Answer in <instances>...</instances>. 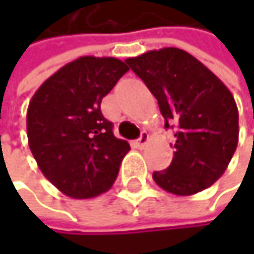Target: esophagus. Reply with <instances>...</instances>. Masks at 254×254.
<instances>
[{"instance_id": "esophagus-1", "label": "esophagus", "mask_w": 254, "mask_h": 254, "mask_svg": "<svg viewBox=\"0 0 254 254\" xmlns=\"http://www.w3.org/2000/svg\"><path fill=\"white\" fill-rule=\"evenodd\" d=\"M150 141V135L147 133V132H142L141 133V136L136 139V145H138V148H144L145 145H147V142Z\"/></svg>"}]
</instances>
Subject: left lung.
I'll use <instances>...</instances> for the list:
<instances>
[{
    "instance_id": "left-lung-1",
    "label": "left lung",
    "mask_w": 254,
    "mask_h": 254,
    "mask_svg": "<svg viewBox=\"0 0 254 254\" xmlns=\"http://www.w3.org/2000/svg\"><path fill=\"white\" fill-rule=\"evenodd\" d=\"M156 97L165 127H177L172 163L154 182L192 195L224 175L238 144V109L225 83L184 50L168 47L125 60Z\"/></svg>"
}]
</instances>
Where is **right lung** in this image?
I'll return each instance as SVG.
<instances>
[{"label": "right lung", "instance_id": "right-lung-1", "mask_svg": "<svg viewBox=\"0 0 254 254\" xmlns=\"http://www.w3.org/2000/svg\"><path fill=\"white\" fill-rule=\"evenodd\" d=\"M127 70L119 59L83 56L48 77L29 103V148L44 177L72 198L110 190L130 150L101 113V100Z\"/></svg>", "mask_w": 254, "mask_h": 254}]
</instances>
